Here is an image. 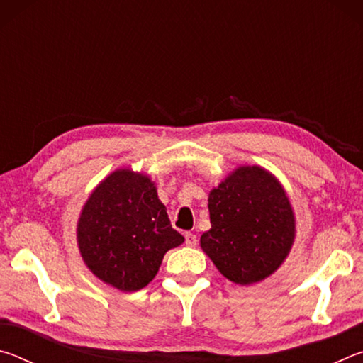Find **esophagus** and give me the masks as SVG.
Here are the masks:
<instances>
[{
    "mask_svg": "<svg viewBox=\"0 0 363 363\" xmlns=\"http://www.w3.org/2000/svg\"><path fill=\"white\" fill-rule=\"evenodd\" d=\"M186 245L187 247H195L196 245V235L195 233H186Z\"/></svg>",
    "mask_w": 363,
    "mask_h": 363,
    "instance_id": "34e87169",
    "label": "esophagus"
}]
</instances>
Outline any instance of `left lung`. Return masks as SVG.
I'll return each mask as SVG.
<instances>
[{
  "label": "left lung",
  "instance_id": "8db88e82",
  "mask_svg": "<svg viewBox=\"0 0 363 363\" xmlns=\"http://www.w3.org/2000/svg\"><path fill=\"white\" fill-rule=\"evenodd\" d=\"M211 229L200 238L219 272L248 285L269 277L290 251L294 216L285 190L259 167L235 169L208 199Z\"/></svg>",
  "mask_w": 363,
  "mask_h": 363
}]
</instances>
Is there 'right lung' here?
I'll return each instance as SVG.
<instances>
[{"instance_id":"right-lung-1","label":"right lung","mask_w":363,"mask_h":363,"mask_svg":"<svg viewBox=\"0 0 363 363\" xmlns=\"http://www.w3.org/2000/svg\"><path fill=\"white\" fill-rule=\"evenodd\" d=\"M77 232L86 266L121 291L144 288L164 253L184 242L171 227L155 186L130 169L115 171L96 187Z\"/></svg>"}]
</instances>
